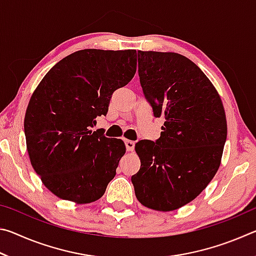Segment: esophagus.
Here are the masks:
<instances>
[{"label": "esophagus", "mask_w": 256, "mask_h": 256, "mask_svg": "<svg viewBox=\"0 0 256 256\" xmlns=\"http://www.w3.org/2000/svg\"><path fill=\"white\" fill-rule=\"evenodd\" d=\"M124 144H125V146H126V150L128 151H133L134 150V146H136V144H134L133 141L125 140Z\"/></svg>", "instance_id": "34e87169"}]
</instances>
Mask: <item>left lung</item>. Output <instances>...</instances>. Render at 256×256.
Here are the masks:
<instances>
[{"mask_svg":"<svg viewBox=\"0 0 256 256\" xmlns=\"http://www.w3.org/2000/svg\"><path fill=\"white\" fill-rule=\"evenodd\" d=\"M138 63L144 97L164 123L158 140L136 144L141 167L131 180L141 204L172 211L193 201L218 170L226 114L214 84L185 56L138 50Z\"/></svg>","mask_w":256,"mask_h":256,"instance_id":"obj_1","label":"left lung"}]
</instances>
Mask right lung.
<instances>
[{
	"instance_id": "1",
	"label": "right lung",
	"mask_w": 256,
	"mask_h": 256,
	"mask_svg": "<svg viewBox=\"0 0 256 256\" xmlns=\"http://www.w3.org/2000/svg\"><path fill=\"white\" fill-rule=\"evenodd\" d=\"M136 71V50H82L56 63L34 92L24 116L27 150L42 184L58 198L94 202L115 177L124 142L92 128Z\"/></svg>"
}]
</instances>
